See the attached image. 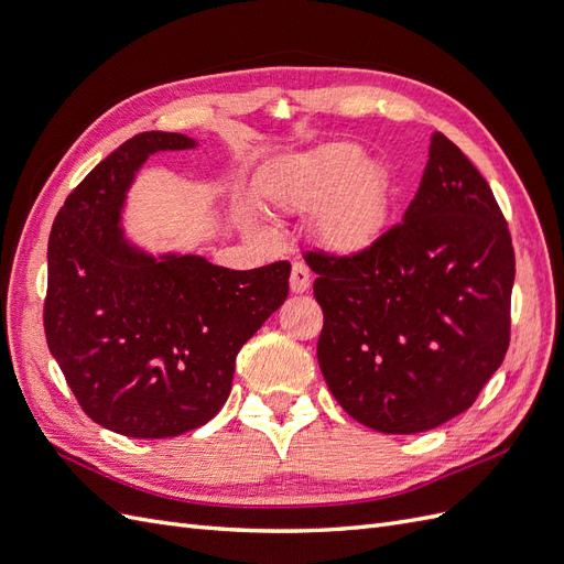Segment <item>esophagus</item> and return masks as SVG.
<instances>
[{
  "instance_id": "1",
  "label": "esophagus",
  "mask_w": 564,
  "mask_h": 564,
  "mask_svg": "<svg viewBox=\"0 0 564 564\" xmlns=\"http://www.w3.org/2000/svg\"><path fill=\"white\" fill-rule=\"evenodd\" d=\"M289 284H292V292L294 294L308 292V286H311V270H308V265L296 261L292 265V278H289Z\"/></svg>"
}]
</instances>
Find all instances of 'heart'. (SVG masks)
I'll return each mask as SVG.
<instances>
[{
  "label": "heart",
  "instance_id": "b5f03b06",
  "mask_svg": "<svg viewBox=\"0 0 564 564\" xmlns=\"http://www.w3.org/2000/svg\"><path fill=\"white\" fill-rule=\"evenodd\" d=\"M392 178L355 143H327L284 158L261 183V197L284 214H308L317 240L355 256L377 245L390 224Z\"/></svg>",
  "mask_w": 564,
  "mask_h": 564
}]
</instances>
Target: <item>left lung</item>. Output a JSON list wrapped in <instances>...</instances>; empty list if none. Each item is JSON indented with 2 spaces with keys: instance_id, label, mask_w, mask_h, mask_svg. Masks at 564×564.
Segmentation results:
<instances>
[{
  "instance_id": "left-lung-1",
  "label": "left lung",
  "mask_w": 564,
  "mask_h": 564,
  "mask_svg": "<svg viewBox=\"0 0 564 564\" xmlns=\"http://www.w3.org/2000/svg\"><path fill=\"white\" fill-rule=\"evenodd\" d=\"M317 362L367 429L412 435L475 402L510 340L516 253L489 183L445 133L402 224L355 256L308 251Z\"/></svg>"
}]
</instances>
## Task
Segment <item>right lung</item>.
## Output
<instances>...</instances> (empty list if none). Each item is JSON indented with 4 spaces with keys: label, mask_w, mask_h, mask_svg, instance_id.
Here are the masks:
<instances>
[{
    "label": "right lung",
    "mask_w": 564,
    "mask_h": 564,
    "mask_svg": "<svg viewBox=\"0 0 564 564\" xmlns=\"http://www.w3.org/2000/svg\"><path fill=\"white\" fill-rule=\"evenodd\" d=\"M195 145L183 133L133 135L67 195L48 235V350L84 414L127 437L212 421L237 352L289 294V261L230 270L127 242L119 218L135 172L152 152Z\"/></svg>",
    "instance_id": "obj_1"
}]
</instances>
